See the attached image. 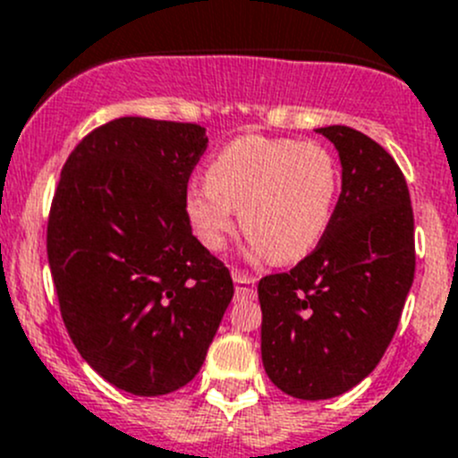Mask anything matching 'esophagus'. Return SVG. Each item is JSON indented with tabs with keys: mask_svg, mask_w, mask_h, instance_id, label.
Returning <instances> with one entry per match:
<instances>
[{
	"mask_svg": "<svg viewBox=\"0 0 458 458\" xmlns=\"http://www.w3.org/2000/svg\"><path fill=\"white\" fill-rule=\"evenodd\" d=\"M233 280H234V289H237V296L242 298H253L255 296V277L249 276V273L242 271H233Z\"/></svg>",
	"mask_w": 458,
	"mask_h": 458,
	"instance_id": "obj_1",
	"label": "esophagus"
}]
</instances>
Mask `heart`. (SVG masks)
<instances>
[{"label":"heart","mask_w":458,"mask_h":458,"mask_svg":"<svg viewBox=\"0 0 458 458\" xmlns=\"http://www.w3.org/2000/svg\"><path fill=\"white\" fill-rule=\"evenodd\" d=\"M339 165L327 147L292 138L242 135L191 185L185 209L196 239L221 249L239 209L242 230L276 262H298L314 250L330 224Z\"/></svg>","instance_id":"heart-1"}]
</instances>
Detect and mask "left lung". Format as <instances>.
I'll return each instance as SVG.
<instances>
[{"label":"left lung","instance_id":"1","mask_svg":"<svg viewBox=\"0 0 458 458\" xmlns=\"http://www.w3.org/2000/svg\"><path fill=\"white\" fill-rule=\"evenodd\" d=\"M316 132L339 151L341 196L318 246L258 284L264 370L298 400L336 397L373 373L416 271L411 199L391 153L350 126Z\"/></svg>","mask_w":458,"mask_h":458}]
</instances>
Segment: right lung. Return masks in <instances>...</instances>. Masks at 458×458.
<instances>
[{"mask_svg":"<svg viewBox=\"0 0 458 458\" xmlns=\"http://www.w3.org/2000/svg\"><path fill=\"white\" fill-rule=\"evenodd\" d=\"M205 148L199 123L113 119L76 144L51 200L47 258L67 335L132 395L191 382L233 301L230 271L187 219Z\"/></svg>","mask_w":458,"mask_h":458,"instance_id":"right-lung-1","label":"right lung"}]
</instances>
